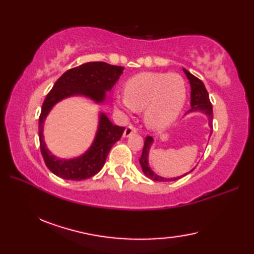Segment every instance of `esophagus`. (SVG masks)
Segmentation results:
<instances>
[{
    "label": "esophagus",
    "mask_w": 254,
    "mask_h": 254,
    "mask_svg": "<svg viewBox=\"0 0 254 254\" xmlns=\"http://www.w3.org/2000/svg\"><path fill=\"white\" fill-rule=\"evenodd\" d=\"M137 132V128L134 127V126H128L127 127L126 130H124V133H123V136L124 137H128L130 135H132V134L136 133Z\"/></svg>",
    "instance_id": "1"
}]
</instances>
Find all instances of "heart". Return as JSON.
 <instances>
[{
    "label": "heart",
    "mask_w": 254,
    "mask_h": 254,
    "mask_svg": "<svg viewBox=\"0 0 254 254\" xmlns=\"http://www.w3.org/2000/svg\"><path fill=\"white\" fill-rule=\"evenodd\" d=\"M187 100V84L179 74L144 72L134 75L124 85V96H118L119 111L144 110V121L153 130L169 127L179 117Z\"/></svg>",
    "instance_id": "heart-1"
}]
</instances>
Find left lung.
Here are the masks:
<instances>
[{"label":"left lung","instance_id":"left-lung-1","mask_svg":"<svg viewBox=\"0 0 254 254\" xmlns=\"http://www.w3.org/2000/svg\"><path fill=\"white\" fill-rule=\"evenodd\" d=\"M185 71L187 77L190 80V85H191V109L189 111H202L204 112L205 115L208 117L209 120V126L212 127V120H213V108H212V104H210L209 97H208V93L205 86L203 84V82L201 79H198L197 77L194 76L190 72L187 71L186 68H183ZM153 143V137L152 136H146L144 142V147H143V152H142V156L139 158V164L142 166V170L145 174V176L148 177L149 179H152L154 181H159V182H168V181H176L180 178L187 176L188 174L177 177V178H163L159 177L155 174V172L149 168L148 166V152H149V147L150 145ZM195 168H193L191 171H193ZM190 171V172H191Z\"/></svg>","mask_w":254,"mask_h":254}]
</instances>
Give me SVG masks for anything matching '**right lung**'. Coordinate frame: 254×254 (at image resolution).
Instances as JSON below:
<instances>
[{
  "mask_svg": "<svg viewBox=\"0 0 254 254\" xmlns=\"http://www.w3.org/2000/svg\"><path fill=\"white\" fill-rule=\"evenodd\" d=\"M123 69L122 66L110 65L106 62L85 63L66 71L48 93L39 117V141L46 166L56 176L66 180L79 181L98 174L113 144L121 138L126 127L115 126L105 113H101L98 131L90 148L78 158L63 160L55 157L46 147L42 131L48 113L57 102L73 95H83L96 102H102L106 91L111 90Z\"/></svg>",
  "mask_w": 254,
  "mask_h": 254,
  "instance_id": "add662e5",
  "label": "right lung"
}]
</instances>
